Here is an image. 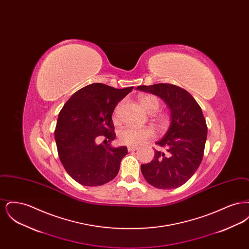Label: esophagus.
I'll return each instance as SVG.
<instances>
[{
	"label": "esophagus",
	"instance_id": "34e87169",
	"mask_svg": "<svg viewBox=\"0 0 249 249\" xmlns=\"http://www.w3.org/2000/svg\"><path fill=\"white\" fill-rule=\"evenodd\" d=\"M139 147L138 146H128V150L129 151H135L137 150Z\"/></svg>",
	"mask_w": 249,
	"mask_h": 249
}]
</instances>
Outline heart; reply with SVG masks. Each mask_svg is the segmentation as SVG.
I'll return each instance as SVG.
<instances>
[{"label":"heart","instance_id":"1","mask_svg":"<svg viewBox=\"0 0 249 249\" xmlns=\"http://www.w3.org/2000/svg\"><path fill=\"white\" fill-rule=\"evenodd\" d=\"M139 102L143 110L149 114L155 113L160 108L159 99L152 94L142 95L139 98ZM119 104L114 111V116L117 115L119 110ZM156 119L160 123H165L168 120V116L165 114H160L156 116ZM154 136V131L149 127L144 128H133V127H125L121 129L119 132V141L122 144L126 145H139L146 140L152 138Z\"/></svg>","mask_w":249,"mask_h":249}]
</instances>
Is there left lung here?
I'll list each match as a JSON object with an SVG mask.
<instances>
[{
    "instance_id": "8db88e82",
    "label": "left lung",
    "mask_w": 249,
    "mask_h": 249,
    "mask_svg": "<svg viewBox=\"0 0 249 249\" xmlns=\"http://www.w3.org/2000/svg\"><path fill=\"white\" fill-rule=\"evenodd\" d=\"M137 89L163 100L170 110V126L156 142L166 151L155 150L154 160L141 165L147 183L171 190L184 185L197 171L203 157L207 126L198 103L184 89L172 84L139 86Z\"/></svg>"
}]
</instances>
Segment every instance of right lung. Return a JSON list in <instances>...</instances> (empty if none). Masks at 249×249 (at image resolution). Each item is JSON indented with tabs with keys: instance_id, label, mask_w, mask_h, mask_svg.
<instances>
[{
	"instance_id": "right-lung-1",
	"label": "right lung",
	"mask_w": 249,
	"mask_h": 249,
	"mask_svg": "<svg viewBox=\"0 0 249 249\" xmlns=\"http://www.w3.org/2000/svg\"><path fill=\"white\" fill-rule=\"evenodd\" d=\"M133 87L115 89L105 84L88 85L71 95L60 110L55 130L59 160L77 183L95 187L117 177L127 146L96 143L100 136L116 138L112 115L119 102Z\"/></svg>"
}]
</instances>
